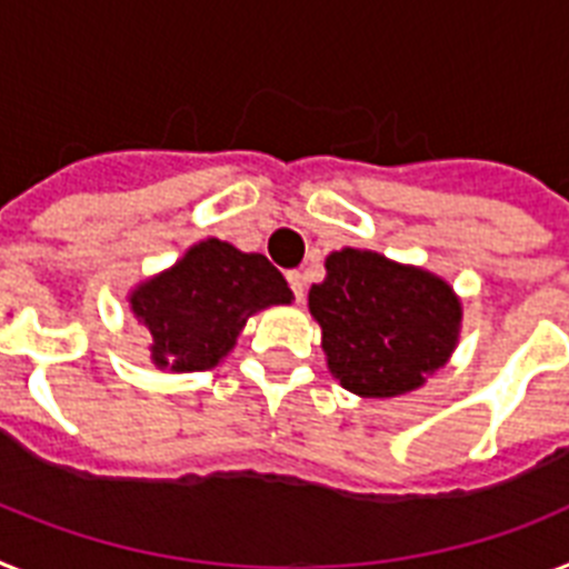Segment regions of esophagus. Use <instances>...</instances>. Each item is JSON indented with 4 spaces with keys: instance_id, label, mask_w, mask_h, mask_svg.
Instances as JSON below:
<instances>
[{
    "instance_id": "34e87169",
    "label": "esophagus",
    "mask_w": 569,
    "mask_h": 569,
    "mask_svg": "<svg viewBox=\"0 0 569 569\" xmlns=\"http://www.w3.org/2000/svg\"><path fill=\"white\" fill-rule=\"evenodd\" d=\"M288 284H290V290H293L296 302H302V299H305V276L299 273V270H290Z\"/></svg>"
}]
</instances>
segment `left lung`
I'll return each instance as SVG.
<instances>
[{
    "label": "left lung",
    "mask_w": 569,
    "mask_h": 569,
    "mask_svg": "<svg viewBox=\"0 0 569 569\" xmlns=\"http://www.w3.org/2000/svg\"><path fill=\"white\" fill-rule=\"evenodd\" d=\"M328 372L360 398H398L425 387L450 360L462 299L442 276L375 250L342 247L308 293Z\"/></svg>",
    "instance_id": "obj_1"
}]
</instances>
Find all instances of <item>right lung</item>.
Masks as SVG:
<instances>
[{
	"label": "right lung",
	"instance_id": "obj_1",
	"mask_svg": "<svg viewBox=\"0 0 569 569\" xmlns=\"http://www.w3.org/2000/svg\"><path fill=\"white\" fill-rule=\"evenodd\" d=\"M290 299L284 276L261 252H241L218 238L197 241L127 293L130 313L148 331L150 363L162 372L214 369L247 319Z\"/></svg>",
	"mask_w": 569,
	"mask_h": 569
}]
</instances>
